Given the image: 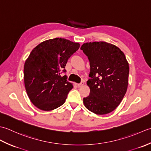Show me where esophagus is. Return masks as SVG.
<instances>
[{
  "mask_svg": "<svg viewBox=\"0 0 151 151\" xmlns=\"http://www.w3.org/2000/svg\"><path fill=\"white\" fill-rule=\"evenodd\" d=\"M83 85H84V82H83V81H81V83H80L77 84V85H78V87H82V86Z\"/></svg>",
  "mask_w": 151,
  "mask_h": 151,
  "instance_id": "34e87169",
  "label": "esophagus"
}]
</instances>
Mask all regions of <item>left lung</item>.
Returning <instances> with one entry per match:
<instances>
[{"mask_svg":"<svg viewBox=\"0 0 151 151\" xmlns=\"http://www.w3.org/2000/svg\"><path fill=\"white\" fill-rule=\"evenodd\" d=\"M81 50L91 67V79L87 82L90 94L83 98L84 105L97 115L112 112L127 91L129 65L125 55L118 47L105 42L85 43Z\"/></svg>","mask_w":151,"mask_h":151,"instance_id":"1","label":"left lung"}]
</instances>
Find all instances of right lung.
Returning <instances> with one entry per match:
<instances>
[{"instance_id": "right-lung-1", "label": "right lung", "mask_w": 151, "mask_h": 151, "mask_svg": "<svg viewBox=\"0 0 151 151\" xmlns=\"http://www.w3.org/2000/svg\"><path fill=\"white\" fill-rule=\"evenodd\" d=\"M80 45L56 38L40 43L24 65V82L30 100L38 109L53 110L62 106L73 85L67 81L65 66Z\"/></svg>"}]
</instances>
